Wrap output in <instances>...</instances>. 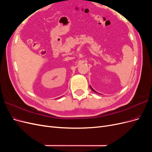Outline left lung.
I'll use <instances>...</instances> for the list:
<instances>
[{
	"label": "left lung",
	"instance_id": "1",
	"mask_svg": "<svg viewBox=\"0 0 152 152\" xmlns=\"http://www.w3.org/2000/svg\"><path fill=\"white\" fill-rule=\"evenodd\" d=\"M90 88H91V90H93V91H95V92H96V91H95V90H94V89H93V88H91V86H90Z\"/></svg>",
	"mask_w": 152,
	"mask_h": 152
}]
</instances>
